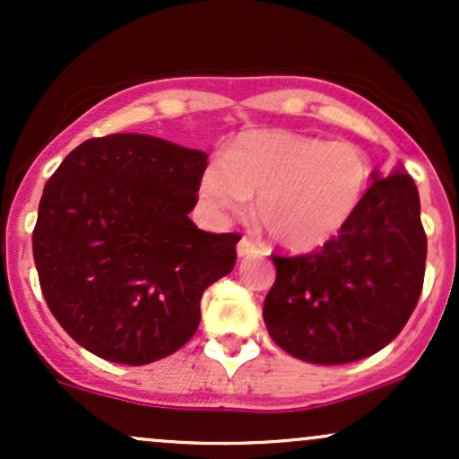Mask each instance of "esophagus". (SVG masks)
I'll return each mask as SVG.
<instances>
[{
  "label": "esophagus",
  "mask_w": 459,
  "mask_h": 459,
  "mask_svg": "<svg viewBox=\"0 0 459 459\" xmlns=\"http://www.w3.org/2000/svg\"><path fill=\"white\" fill-rule=\"evenodd\" d=\"M261 255V247L255 244L252 239H247V237H244V239H239V244H237V256H256Z\"/></svg>",
  "instance_id": "34e87169"
}]
</instances>
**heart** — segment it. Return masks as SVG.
<instances>
[{"instance_id": "obj_1", "label": "heart", "mask_w": 459, "mask_h": 459, "mask_svg": "<svg viewBox=\"0 0 459 459\" xmlns=\"http://www.w3.org/2000/svg\"><path fill=\"white\" fill-rule=\"evenodd\" d=\"M367 155L350 142L289 131H246L207 163L200 196L213 212H241L255 200V218L272 241L293 252L328 244L365 198Z\"/></svg>"}]
</instances>
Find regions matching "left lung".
I'll use <instances>...</instances> for the list:
<instances>
[{
    "mask_svg": "<svg viewBox=\"0 0 459 459\" xmlns=\"http://www.w3.org/2000/svg\"><path fill=\"white\" fill-rule=\"evenodd\" d=\"M428 237L412 177L373 172L360 207L334 239L304 256H272L263 304L273 343L313 365L376 354L402 332L423 289Z\"/></svg>",
    "mask_w": 459,
    "mask_h": 459,
    "instance_id": "1",
    "label": "left lung"
}]
</instances>
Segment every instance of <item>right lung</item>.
<instances>
[{"label": "right lung", "mask_w": 459, "mask_h": 459, "mask_svg": "<svg viewBox=\"0 0 459 459\" xmlns=\"http://www.w3.org/2000/svg\"><path fill=\"white\" fill-rule=\"evenodd\" d=\"M207 152L144 134L71 151L47 181L31 246L57 324L94 356L149 365L200 324V298L235 267L239 235L200 230Z\"/></svg>", "instance_id": "1"}]
</instances>
